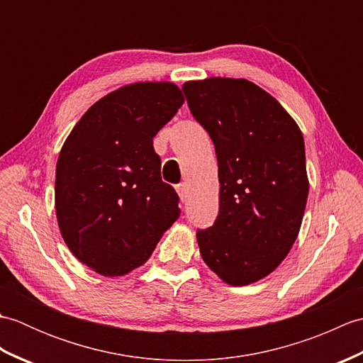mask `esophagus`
<instances>
[{
	"label": "esophagus",
	"mask_w": 363,
	"mask_h": 363,
	"mask_svg": "<svg viewBox=\"0 0 363 363\" xmlns=\"http://www.w3.org/2000/svg\"><path fill=\"white\" fill-rule=\"evenodd\" d=\"M176 191H177V195H179L181 201L186 203V201H187V196H189V186H187V184H186V182L177 184Z\"/></svg>",
	"instance_id": "esophagus-1"
}]
</instances>
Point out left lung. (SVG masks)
I'll list each match as a JSON object with an SVG mask.
<instances>
[{
  "mask_svg": "<svg viewBox=\"0 0 363 363\" xmlns=\"http://www.w3.org/2000/svg\"><path fill=\"white\" fill-rule=\"evenodd\" d=\"M182 90L218 160L220 211L212 228L196 233L199 252L223 282H257L287 257L303 223L309 195L303 133L248 79L187 81Z\"/></svg>",
  "mask_w": 363,
  "mask_h": 363,
  "instance_id": "left-lung-1",
  "label": "left lung"
}]
</instances>
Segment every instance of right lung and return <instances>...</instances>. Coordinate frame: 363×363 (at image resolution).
Wrapping results in <instances>:
<instances>
[{
	"label": "right lung",
	"mask_w": 363,
	"mask_h": 363,
	"mask_svg": "<svg viewBox=\"0 0 363 363\" xmlns=\"http://www.w3.org/2000/svg\"><path fill=\"white\" fill-rule=\"evenodd\" d=\"M184 104L173 82L111 91L76 123L56 165V217L68 250L107 276L142 267L179 218L152 138Z\"/></svg>",
	"instance_id": "obj_1"
}]
</instances>
